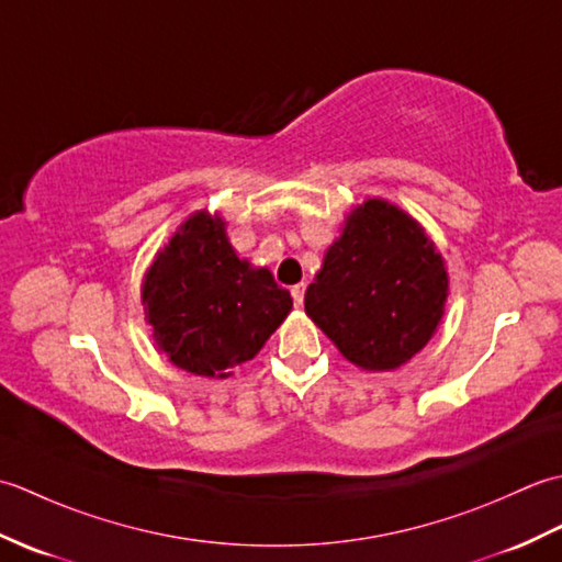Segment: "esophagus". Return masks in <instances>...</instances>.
Listing matches in <instances>:
<instances>
[{
  "label": "esophagus",
  "mask_w": 562,
  "mask_h": 562,
  "mask_svg": "<svg viewBox=\"0 0 562 562\" xmlns=\"http://www.w3.org/2000/svg\"><path fill=\"white\" fill-rule=\"evenodd\" d=\"M304 290H306V284H304V282L294 284V288H292V300H294V304H296V306H302V304H304Z\"/></svg>",
  "instance_id": "1"
}]
</instances>
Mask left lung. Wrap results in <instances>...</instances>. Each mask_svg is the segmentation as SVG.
Wrapping results in <instances>:
<instances>
[{"mask_svg": "<svg viewBox=\"0 0 562 562\" xmlns=\"http://www.w3.org/2000/svg\"><path fill=\"white\" fill-rule=\"evenodd\" d=\"M449 274L425 229L408 212L369 198L342 224L304 306L345 360L391 372L435 336Z\"/></svg>", "mask_w": 562, "mask_h": 562, "instance_id": "obj_1", "label": "left lung"}]
</instances>
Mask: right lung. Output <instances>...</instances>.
Here are the masks:
<instances>
[{
    "instance_id": "1",
    "label": "right lung",
    "mask_w": 562,
    "mask_h": 562,
    "mask_svg": "<svg viewBox=\"0 0 562 562\" xmlns=\"http://www.w3.org/2000/svg\"><path fill=\"white\" fill-rule=\"evenodd\" d=\"M142 304L159 350L198 376H229L260 352L292 296L268 268L241 260L220 214L195 212L178 226L142 282Z\"/></svg>"
}]
</instances>
